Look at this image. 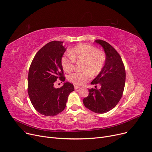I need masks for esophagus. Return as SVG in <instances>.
<instances>
[{"label": "esophagus", "mask_w": 152, "mask_h": 152, "mask_svg": "<svg viewBox=\"0 0 152 152\" xmlns=\"http://www.w3.org/2000/svg\"><path fill=\"white\" fill-rule=\"evenodd\" d=\"M74 88H75V90H77L78 88H80V86H77V85H74Z\"/></svg>", "instance_id": "34e87169"}]
</instances>
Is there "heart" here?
Returning a JSON list of instances; mask_svg holds the SVG:
<instances>
[{
	"label": "heart",
	"mask_w": 152,
	"mask_h": 152,
	"mask_svg": "<svg viewBox=\"0 0 152 152\" xmlns=\"http://www.w3.org/2000/svg\"><path fill=\"white\" fill-rule=\"evenodd\" d=\"M69 56H63L61 64L64 70L70 72L75 67V61H83L82 69L85 71L72 74L69 79L77 85L85 84L91 75H97L103 70L106 62V55L95 47L80 44L71 49Z\"/></svg>",
	"instance_id": "b5f03b06"
}]
</instances>
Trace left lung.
Returning <instances> with one entry per match:
<instances>
[{
  "mask_svg": "<svg viewBox=\"0 0 152 152\" xmlns=\"http://www.w3.org/2000/svg\"><path fill=\"white\" fill-rule=\"evenodd\" d=\"M95 42L103 48L106 62L102 72L91 82L93 85H100L101 88L88 89V96L83 102L91 111L103 114L113 109L121 99L125 86L126 70L120 55L112 46L103 40Z\"/></svg>",
  "mask_w": 152,
  "mask_h": 152,
  "instance_id": "obj_1",
  "label": "left lung"
}]
</instances>
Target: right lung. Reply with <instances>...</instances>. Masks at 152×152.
Returning <instances> with one entry per match:
<instances>
[{
	"label": "right lung",
	"mask_w": 152,
	"mask_h": 152,
	"mask_svg": "<svg viewBox=\"0 0 152 152\" xmlns=\"http://www.w3.org/2000/svg\"><path fill=\"white\" fill-rule=\"evenodd\" d=\"M62 41L48 42L36 54L28 72V93L31 102L40 114L54 116L66 107L69 94L74 91L73 84L64 82L59 88L54 83L65 81L61 59L66 48Z\"/></svg>",
	"instance_id": "1"
}]
</instances>
